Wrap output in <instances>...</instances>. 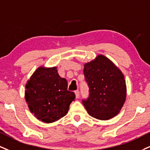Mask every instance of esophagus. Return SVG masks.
<instances>
[{
  "instance_id": "esophagus-1",
  "label": "esophagus",
  "mask_w": 150,
  "mask_h": 150,
  "mask_svg": "<svg viewBox=\"0 0 150 150\" xmlns=\"http://www.w3.org/2000/svg\"><path fill=\"white\" fill-rule=\"evenodd\" d=\"M75 96H76V98H79V96H80V91H79V90H75Z\"/></svg>"
}]
</instances>
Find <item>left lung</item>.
<instances>
[{
	"label": "left lung",
	"instance_id": "8db88e82",
	"mask_svg": "<svg viewBox=\"0 0 150 150\" xmlns=\"http://www.w3.org/2000/svg\"><path fill=\"white\" fill-rule=\"evenodd\" d=\"M84 75L89 95L82 103L89 115L108 120L120 112L127 96L124 75L103 55L84 64Z\"/></svg>",
	"mask_w": 150,
	"mask_h": 150
}]
</instances>
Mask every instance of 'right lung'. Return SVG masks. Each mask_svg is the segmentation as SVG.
Here are the masks:
<instances>
[{
    "label": "right lung",
    "instance_id": "1",
    "mask_svg": "<svg viewBox=\"0 0 150 150\" xmlns=\"http://www.w3.org/2000/svg\"><path fill=\"white\" fill-rule=\"evenodd\" d=\"M75 95L68 91V82L57 67H39L26 84L25 99L30 111L45 123L60 120L68 113Z\"/></svg>",
    "mask_w": 150,
    "mask_h": 150
}]
</instances>
